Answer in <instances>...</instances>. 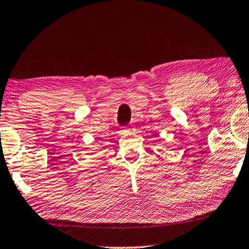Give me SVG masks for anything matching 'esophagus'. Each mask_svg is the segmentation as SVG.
I'll return each mask as SVG.
<instances>
[{"mask_svg": "<svg viewBox=\"0 0 249 249\" xmlns=\"http://www.w3.org/2000/svg\"><path fill=\"white\" fill-rule=\"evenodd\" d=\"M128 129H129V130H131V127H129Z\"/></svg>", "mask_w": 249, "mask_h": 249, "instance_id": "obj_1", "label": "esophagus"}]
</instances>
